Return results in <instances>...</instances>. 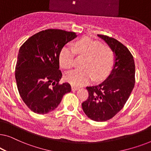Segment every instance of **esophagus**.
I'll return each instance as SVG.
<instances>
[{"mask_svg":"<svg viewBox=\"0 0 151 151\" xmlns=\"http://www.w3.org/2000/svg\"><path fill=\"white\" fill-rule=\"evenodd\" d=\"M71 89H72V91H77L79 89V87H78V86H72Z\"/></svg>","mask_w":151,"mask_h":151,"instance_id":"34e87169","label":"esophagus"}]
</instances>
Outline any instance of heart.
I'll use <instances>...</instances> for the list:
<instances>
[{
  "label": "heart",
  "mask_w": 151,
  "mask_h": 151,
  "mask_svg": "<svg viewBox=\"0 0 151 151\" xmlns=\"http://www.w3.org/2000/svg\"><path fill=\"white\" fill-rule=\"evenodd\" d=\"M76 54L85 57L84 69L74 70L66 75V80L76 86L87 84L93 78L102 79L110 71L113 63L114 55L111 47L89 38L78 40L73 47H64L59 57L60 65L64 69L70 70L74 66Z\"/></svg>",
  "instance_id": "heart-1"
}]
</instances>
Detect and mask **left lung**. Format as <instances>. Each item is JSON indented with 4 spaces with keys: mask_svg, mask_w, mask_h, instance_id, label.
Wrapping results in <instances>:
<instances>
[{
    "mask_svg": "<svg viewBox=\"0 0 151 151\" xmlns=\"http://www.w3.org/2000/svg\"><path fill=\"white\" fill-rule=\"evenodd\" d=\"M112 49L113 69L106 79L96 85L87 86V100L82 104L88 118L105 122L114 117L124 106L135 85V66L132 54L115 38L98 35Z\"/></svg>",
    "mask_w": 151,
    "mask_h": 151,
    "instance_id": "left-lung-1",
    "label": "left lung"
}]
</instances>
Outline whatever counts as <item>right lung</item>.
I'll return each instance as SVG.
<instances>
[{
  "label": "right lung",
  "instance_id": "right-lung-1",
  "mask_svg": "<svg viewBox=\"0 0 151 151\" xmlns=\"http://www.w3.org/2000/svg\"><path fill=\"white\" fill-rule=\"evenodd\" d=\"M77 37L75 32L47 29L30 37L20 47L16 80L20 97L33 112L46 114L55 110L64 95L71 91L67 82L59 84L60 53Z\"/></svg>",
  "mask_w": 151,
  "mask_h": 151
}]
</instances>
